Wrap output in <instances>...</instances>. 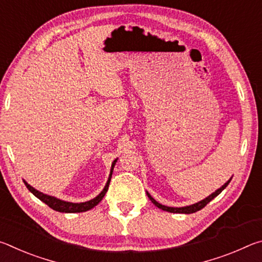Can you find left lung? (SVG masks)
Returning a JSON list of instances; mask_svg holds the SVG:
<instances>
[{
    "mask_svg": "<svg viewBox=\"0 0 262 262\" xmlns=\"http://www.w3.org/2000/svg\"><path fill=\"white\" fill-rule=\"evenodd\" d=\"M231 179H232V177L227 181V183L222 186V187H220L219 189H216L215 192L211 193L210 195H208V196L206 199H203V200L199 201L196 203H193V205L185 206V207H167V206H164V205H161V203L155 200V199L148 192H147V195H148V198L150 199V201H151L155 206L158 207L159 209L165 210V211H168V212H174V214H192V212H196L198 210H200V209H202L203 207L207 206L208 203H209L212 200V199L216 198L217 195H219L222 192V190L227 187L230 181H231Z\"/></svg>",
    "mask_w": 262,
    "mask_h": 262,
    "instance_id": "1",
    "label": "left lung"
}]
</instances>
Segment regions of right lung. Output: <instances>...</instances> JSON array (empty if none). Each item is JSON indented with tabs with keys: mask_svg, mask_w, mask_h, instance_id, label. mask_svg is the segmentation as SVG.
I'll return each instance as SVG.
<instances>
[{
	"mask_svg": "<svg viewBox=\"0 0 262 262\" xmlns=\"http://www.w3.org/2000/svg\"><path fill=\"white\" fill-rule=\"evenodd\" d=\"M117 161H118V158H115L113 163H112L108 179H107V181H106V185H105V187L103 188V190H101V192L98 195H97L96 198L91 199V200L85 201V202L75 203V202H68V201L61 200V199L52 196V195L43 194L42 192H39L38 189H35L34 187H32V186L29 185L25 180H23V181H24L26 187H28V189L34 195L35 198H38L39 200L42 201L43 203H46V205L48 207H51L53 210H56V211H60V212H83V211L92 209V208L96 207L101 200H103V198L105 196V194L108 189L110 181H111V178H112V173H113V168H114V165H115V163H117Z\"/></svg>",
	"mask_w": 262,
	"mask_h": 262,
	"instance_id": "add662e5",
	"label": "right lung"
}]
</instances>
